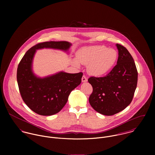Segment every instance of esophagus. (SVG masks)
Here are the masks:
<instances>
[{"instance_id": "34e87169", "label": "esophagus", "mask_w": 155, "mask_h": 155, "mask_svg": "<svg viewBox=\"0 0 155 155\" xmlns=\"http://www.w3.org/2000/svg\"><path fill=\"white\" fill-rule=\"evenodd\" d=\"M82 82H87L88 81V79L87 78V77H86L85 75H84V76H82Z\"/></svg>"}]
</instances>
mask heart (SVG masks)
Here are the masks:
<instances>
[{
	"mask_svg": "<svg viewBox=\"0 0 155 155\" xmlns=\"http://www.w3.org/2000/svg\"><path fill=\"white\" fill-rule=\"evenodd\" d=\"M117 52L104 45H94L81 48L76 52V59L72 63L77 67L80 64L88 65L89 73L94 76H102L108 73L115 64Z\"/></svg>",
	"mask_w": 155,
	"mask_h": 155,
	"instance_id": "obj_1",
	"label": "heart"
}]
</instances>
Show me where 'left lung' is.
I'll use <instances>...</instances> for the list:
<instances>
[{
	"instance_id": "obj_1",
	"label": "left lung",
	"mask_w": 155,
	"mask_h": 155,
	"mask_svg": "<svg viewBox=\"0 0 155 155\" xmlns=\"http://www.w3.org/2000/svg\"><path fill=\"white\" fill-rule=\"evenodd\" d=\"M118 50L117 64L104 77H91L88 82L93 91L89 98L97 112L111 116L125 109L133 100L138 80V72L133 57L122 45Z\"/></svg>"
}]
</instances>
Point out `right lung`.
I'll list each match as a JSON object with an SVG mask.
<instances>
[{
  "label": "right lung",
  "mask_w": 155,
  "mask_h": 155,
  "mask_svg": "<svg viewBox=\"0 0 155 155\" xmlns=\"http://www.w3.org/2000/svg\"><path fill=\"white\" fill-rule=\"evenodd\" d=\"M71 44L49 41L36 45L28 49L20 62L17 73V82L22 100L34 112L51 116L61 110L68 96L81 83L82 72L68 73L63 71L44 78L33 71V61L36 51L44 48L58 49L68 54Z\"/></svg>",
  "instance_id": "obj_1"
}]
</instances>
